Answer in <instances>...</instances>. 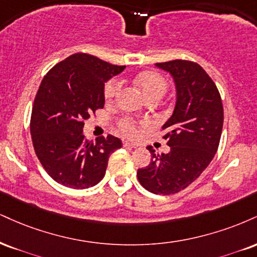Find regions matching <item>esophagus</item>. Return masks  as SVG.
<instances>
[{
	"mask_svg": "<svg viewBox=\"0 0 257 257\" xmlns=\"http://www.w3.org/2000/svg\"><path fill=\"white\" fill-rule=\"evenodd\" d=\"M123 146H124V147H129V148H137V147H138V145L133 144V142L124 141V142H123Z\"/></svg>",
	"mask_w": 257,
	"mask_h": 257,
	"instance_id": "esophagus-1",
	"label": "esophagus"
}]
</instances>
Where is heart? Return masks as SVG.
Wrapping results in <instances>:
<instances>
[{"instance_id":"heart-1","label":"heart","mask_w":257,"mask_h":257,"mask_svg":"<svg viewBox=\"0 0 257 257\" xmlns=\"http://www.w3.org/2000/svg\"><path fill=\"white\" fill-rule=\"evenodd\" d=\"M137 87L140 89L141 93L145 95V98L159 97L162 98L168 91V82L162 74L156 72V70H146L142 72L134 80ZM120 89V81L117 79L111 80L105 85L104 88V97L107 103H111L116 98L117 93ZM118 129L122 134L126 137L134 138L138 135V125L134 120L131 118H122L118 120Z\"/></svg>"}]
</instances>
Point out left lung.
Listing matches in <instances>:
<instances>
[{"mask_svg": "<svg viewBox=\"0 0 257 257\" xmlns=\"http://www.w3.org/2000/svg\"><path fill=\"white\" fill-rule=\"evenodd\" d=\"M171 74L176 85L175 110L163 125L169 153L157 154L152 146L150 165L138 170L145 189L170 195L193 183L217 153L220 142L224 109L217 86L200 64L175 60L156 63Z\"/></svg>", "mask_w": 257, "mask_h": 257, "instance_id": "left-lung-1", "label": "left lung"}]
</instances>
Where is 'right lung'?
Wrapping results in <instances>:
<instances>
[{
	"mask_svg": "<svg viewBox=\"0 0 257 257\" xmlns=\"http://www.w3.org/2000/svg\"><path fill=\"white\" fill-rule=\"evenodd\" d=\"M124 68L79 52L52 67L42 80L31 115V137L40 164L57 183L73 189L98 184L110 154L122 147L112 135L89 141L82 129L85 119L104 107L105 82Z\"/></svg>",
	"mask_w": 257,
	"mask_h": 257,
	"instance_id": "add662e5",
	"label": "right lung"
}]
</instances>
